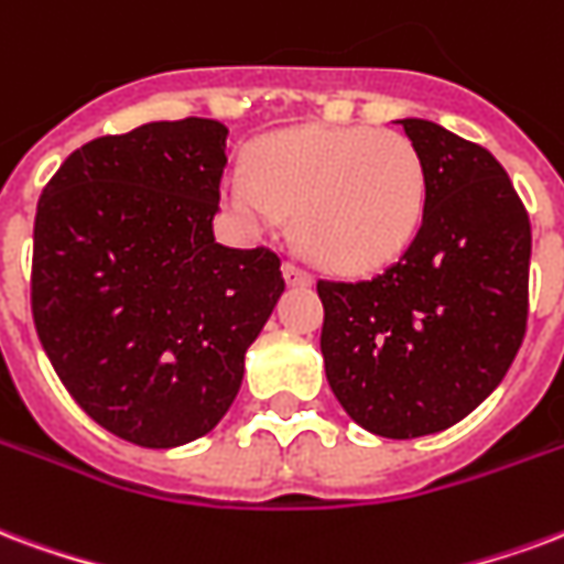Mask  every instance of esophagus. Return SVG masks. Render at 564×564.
Listing matches in <instances>:
<instances>
[{"mask_svg":"<svg viewBox=\"0 0 564 564\" xmlns=\"http://www.w3.org/2000/svg\"><path fill=\"white\" fill-rule=\"evenodd\" d=\"M283 274H286V283H293V286H311L314 283V274L295 260L283 262Z\"/></svg>","mask_w":564,"mask_h":564,"instance_id":"1","label":"esophagus"}]
</instances>
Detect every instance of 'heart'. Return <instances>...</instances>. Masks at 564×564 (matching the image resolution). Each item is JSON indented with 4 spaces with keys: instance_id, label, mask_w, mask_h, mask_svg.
Wrapping results in <instances>:
<instances>
[{
    "instance_id": "b5f03b06",
    "label": "heart",
    "mask_w": 564,
    "mask_h": 564,
    "mask_svg": "<svg viewBox=\"0 0 564 564\" xmlns=\"http://www.w3.org/2000/svg\"><path fill=\"white\" fill-rule=\"evenodd\" d=\"M427 170L406 133L370 124H304L253 145L248 173H229L224 203L250 227L295 215L314 260L340 271L386 265L419 232Z\"/></svg>"
}]
</instances>
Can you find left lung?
Instances as JSON below:
<instances>
[{
    "label": "left lung",
    "mask_w": 564,
    "mask_h": 564,
    "mask_svg": "<svg viewBox=\"0 0 564 564\" xmlns=\"http://www.w3.org/2000/svg\"><path fill=\"white\" fill-rule=\"evenodd\" d=\"M427 170L424 218L370 281H316L328 386L365 431L415 440L452 427L494 391L527 335L532 229L484 145L400 119Z\"/></svg>",
    "instance_id": "left-lung-1"
}]
</instances>
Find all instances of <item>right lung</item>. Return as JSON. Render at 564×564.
I'll list each match as a JSON object with an SVG mask.
<instances>
[{
	"label": "right lung",
	"mask_w": 564,
	"mask_h": 564,
	"mask_svg": "<svg viewBox=\"0 0 564 564\" xmlns=\"http://www.w3.org/2000/svg\"><path fill=\"white\" fill-rule=\"evenodd\" d=\"M224 166L220 122H149L70 152L37 199V340L80 410L143 448L224 419L286 286L271 248L215 241Z\"/></svg>",
	"instance_id": "obj_1"
}]
</instances>
